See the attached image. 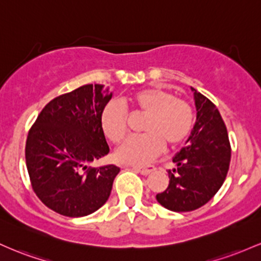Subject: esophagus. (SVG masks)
Returning <instances> with one entry per match:
<instances>
[{
    "label": "esophagus",
    "mask_w": 261,
    "mask_h": 261,
    "mask_svg": "<svg viewBox=\"0 0 261 261\" xmlns=\"http://www.w3.org/2000/svg\"><path fill=\"white\" fill-rule=\"evenodd\" d=\"M133 169L136 170V171H138L139 174L144 175V176H146V175H149L150 172H153L155 168L154 166H146V168H142V166H133Z\"/></svg>",
    "instance_id": "esophagus-1"
}]
</instances>
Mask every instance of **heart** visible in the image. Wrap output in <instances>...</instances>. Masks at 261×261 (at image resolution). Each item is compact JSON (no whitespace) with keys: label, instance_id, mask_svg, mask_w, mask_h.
<instances>
[{"label":"heart","instance_id":"heart-1","mask_svg":"<svg viewBox=\"0 0 261 261\" xmlns=\"http://www.w3.org/2000/svg\"><path fill=\"white\" fill-rule=\"evenodd\" d=\"M128 103L134 115L145 117L142 125L145 134L130 137L117 149L118 162L133 165L149 164L162 153L165 143L169 146L180 144L192 129V108L168 90H140L128 97ZM99 123L105 137L115 144L127 134L128 115L117 102H111L103 108Z\"/></svg>","mask_w":261,"mask_h":261}]
</instances>
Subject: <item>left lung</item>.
I'll return each instance as SVG.
<instances>
[{"instance_id": "obj_1", "label": "left lung", "mask_w": 261, "mask_h": 261, "mask_svg": "<svg viewBox=\"0 0 261 261\" xmlns=\"http://www.w3.org/2000/svg\"><path fill=\"white\" fill-rule=\"evenodd\" d=\"M197 117L185 146L172 158L169 186L156 201L174 212L200 208L223 185L230 163V144L217 107L194 87Z\"/></svg>"}]
</instances>
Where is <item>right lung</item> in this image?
Here are the masks:
<instances>
[{
  "instance_id": "1",
  "label": "right lung",
  "mask_w": 261,
  "mask_h": 261,
  "mask_svg": "<svg viewBox=\"0 0 261 261\" xmlns=\"http://www.w3.org/2000/svg\"><path fill=\"white\" fill-rule=\"evenodd\" d=\"M112 95L103 85H84L51 99L29 130L25 164L32 187L59 215L89 216L110 197L119 168L89 165L110 151L99 119Z\"/></svg>"
}]
</instances>
